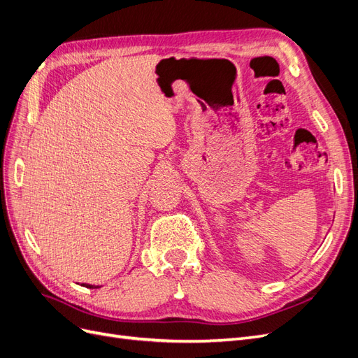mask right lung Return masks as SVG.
I'll use <instances>...</instances> for the list:
<instances>
[{"instance_id": "obj_1", "label": "right lung", "mask_w": 358, "mask_h": 358, "mask_svg": "<svg viewBox=\"0 0 358 358\" xmlns=\"http://www.w3.org/2000/svg\"><path fill=\"white\" fill-rule=\"evenodd\" d=\"M83 286H85L88 289H99V287H101V286H94V285H88V283H83Z\"/></svg>"}]
</instances>
